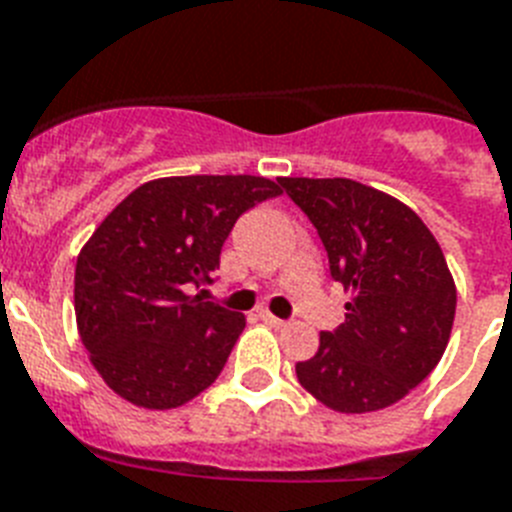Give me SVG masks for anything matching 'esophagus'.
<instances>
[{"mask_svg": "<svg viewBox=\"0 0 512 512\" xmlns=\"http://www.w3.org/2000/svg\"><path fill=\"white\" fill-rule=\"evenodd\" d=\"M260 318H263V321L268 323V326H273V328H284V326H286V321H281V318H276V315L268 313V310H263V313H260Z\"/></svg>", "mask_w": 512, "mask_h": 512, "instance_id": "34e87169", "label": "esophagus"}]
</instances>
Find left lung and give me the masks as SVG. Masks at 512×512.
<instances>
[{"instance_id": "1", "label": "left lung", "mask_w": 512, "mask_h": 512, "mask_svg": "<svg viewBox=\"0 0 512 512\" xmlns=\"http://www.w3.org/2000/svg\"><path fill=\"white\" fill-rule=\"evenodd\" d=\"M310 218L331 278L352 292L347 315L297 363L299 384L339 413L400 402L442 360L455 321V281L426 223L384 191L350 178H281Z\"/></svg>"}]
</instances>
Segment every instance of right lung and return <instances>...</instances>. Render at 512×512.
Instances as JSON below:
<instances>
[{
  "instance_id": "1",
  "label": "right lung",
  "mask_w": 512,
  "mask_h": 512,
  "mask_svg": "<svg viewBox=\"0 0 512 512\" xmlns=\"http://www.w3.org/2000/svg\"><path fill=\"white\" fill-rule=\"evenodd\" d=\"M278 194L263 176L157 178L99 223L73 294L81 342L112 392L170 410L220 376L244 315L202 294L239 215Z\"/></svg>"
}]
</instances>
